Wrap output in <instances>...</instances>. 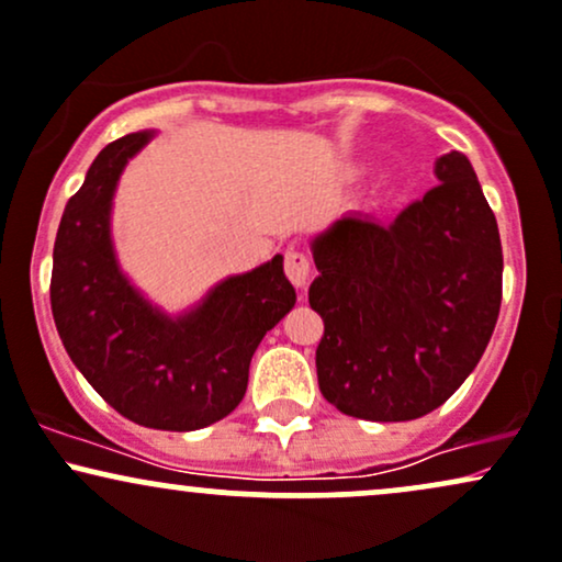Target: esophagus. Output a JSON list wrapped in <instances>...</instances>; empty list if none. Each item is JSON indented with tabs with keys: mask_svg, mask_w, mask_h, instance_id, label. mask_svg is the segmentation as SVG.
<instances>
[{
	"mask_svg": "<svg viewBox=\"0 0 562 562\" xmlns=\"http://www.w3.org/2000/svg\"><path fill=\"white\" fill-rule=\"evenodd\" d=\"M285 274L288 280L293 282L295 288H306L308 280H311V261L306 254L295 251V248H290V251H285Z\"/></svg>",
	"mask_w": 562,
	"mask_h": 562,
	"instance_id": "34e87169",
	"label": "esophagus"
}]
</instances>
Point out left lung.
Masks as SVG:
<instances>
[{"label": "left lung", "instance_id": "left-lung-1", "mask_svg": "<svg viewBox=\"0 0 562 562\" xmlns=\"http://www.w3.org/2000/svg\"><path fill=\"white\" fill-rule=\"evenodd\" d=\"M439 186L390 225L342 214L311 243L324 319L319 390L367 422L427 416L476 369L503 301V246L474 167L437 159Z\"/></svg>", "mask_w": 562, "mask_h": 562}]
</instances>
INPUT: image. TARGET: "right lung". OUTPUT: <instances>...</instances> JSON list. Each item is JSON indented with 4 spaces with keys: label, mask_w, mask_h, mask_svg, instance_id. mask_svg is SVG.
I'll use <instances>...</instances> for the list:
<instances>
[{
    "label": "right lung",
    "mask_w": 562,
    "mask_h": 562,
    "mask_svg": "<svg viewBox=\"0 0 562 562\" xmlns=\"http://www.w3.org/2000/svg\"><path fill=\"white\" fill-rule=\"evenodd\" d=\"M154 138L112 140L67 201L52 267L59 340L117 414L148 429L193 431L238 408L261 337L295 306L282 256L222 280L180 316L151 306L114 256L110 214L127 159Z\"/></svg>",
    "instance_id": "1"
}]
</instances>
